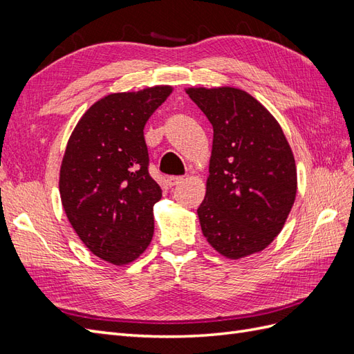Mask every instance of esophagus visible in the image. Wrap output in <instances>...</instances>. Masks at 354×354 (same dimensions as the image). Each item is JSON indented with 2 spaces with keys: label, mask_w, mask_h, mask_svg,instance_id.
<instances>
[{
  "label": "esophagus",
  "mask_w": 354,
  "mask_h": 354,
  "mask_svg": "<svg viewBox=\"0 0 354 354\" xmlns=\"http://www.w3.org/2000/svg\"><path fill=\"white\" fill-rule=\"evenodd\" d=\"M181 181H183V178H181V177H174V176L167 178V183H168V186H169V187H174V186L180 185Z\"/></svg>",
  "instance_id": "esophagus-1"
}]
</instances>
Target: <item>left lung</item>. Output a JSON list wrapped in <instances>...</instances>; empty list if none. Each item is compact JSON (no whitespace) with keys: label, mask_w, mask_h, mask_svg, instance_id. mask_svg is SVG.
<instances>
[{"label":"left lung","mask_w":354,"mask_h":354,"mask_svg":"<svg viewBox=\"0 0 354 354\" xmlns=\"http://www.w3.org/2000/svg\"><path fill=\"white\" fill-rule=\"evenodd\" d=\"M214 138L207 194L198 208L203 236L226 259L263 251L281 233L297 194L291 147L273 115L233 87L187 88Z\"/></svg>","instance_id":"1"}]
</instances>
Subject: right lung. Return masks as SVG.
<instances>
[{
  "label": "right lung",
  "mask_w": 354,
  "mask_h": 354,
  "mask_svg": "<svg viewBox=\"0 0 354 354\" xmlns=\"http://www.w3.org/2000/svg\"><path fill=\"white\" fill-rule=\"evenodd\" d=\"M171 93L156 85L106 95L69 137L59 180L63 209L84 245L115 266L134 261L153 236L162 190L149 174L143 130Z\"/></svg>",
  "instance_id": "1"
}]
</instances>
